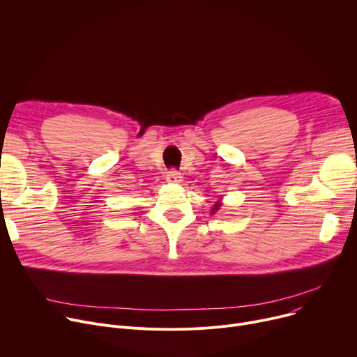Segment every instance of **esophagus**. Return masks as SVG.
Masks as SVG:
<instances>
[{"label":"esophagus","mask_w":357,"mask_h":357,"mask_svg":"<svg viewBox=\"0 0 357 357\" xmlns=\"http://www.w3.org/2000/svg\"><path fill=\"white\" fill-rule=\"evenodd\" d=\"M166 180L169 181V183H181L183 181V176H181V173H178L177 170H170L169 173H167V176H166Z\"/></svg>","instance_id":"34e87169"}]
</instances>
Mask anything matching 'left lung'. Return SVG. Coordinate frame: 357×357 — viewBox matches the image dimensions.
Wrapping results in <instances>:
<instances>
[{"mask_svg":"<svg viewBox=\"0 0 357 357\" xmlns=\"http://www.w3.org/2000/svg\"><path fill=\"white\" fill-rule=\"evenodd\" d=\"M220 207H221V202H217V203H215V204H214V207H213V208H211V213H213V214H214V213H215V211H218V210H220Z\"/></svg>","mask_w":357,"mask_h":357,"instance_id":"8db88e82","label":"left lung"}]
</instances>
